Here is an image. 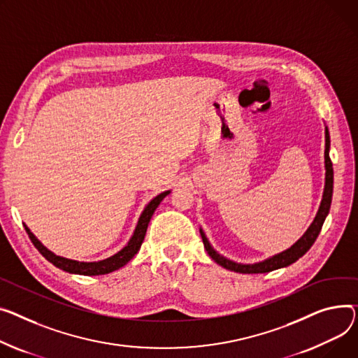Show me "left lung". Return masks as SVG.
<instances>
[{"label":"left lung","mask_w":358,"mask_h":358,"mask_svg":"<svg viewBox=\"0 0 358 358\" xmlns=\"http://www.w3.org/2000/svg\"><path fill=\"white\" fill-rule=\"evenodd\" d=\"M324 165H325V184H324V193H322V200L320 204V208L317 211V216L314 219V222L311 223L306 229V231L302 234V237L287 250H283L280 253H276L265 260L256 262V264H239V262H234L227 259L226 256L220 255L216 249L211 246V243L208 242L207 236L204 233V230L200 227V234L201 239L204 243V248L208 253V256L216 262L217 265L223 266L224 269L237 272V273H266V272H272L280 268H287L289 265H292L294 262H296L299 257H302L309 248L314 245V242L317 241V237L321 231V227L324 224L325 217L328 216V211L331 207V200H332V184H334V171H332V164L329 159V132L328 128L325 127V152H324Z\"/></svg>","instance_id":"1"}]
</instances>
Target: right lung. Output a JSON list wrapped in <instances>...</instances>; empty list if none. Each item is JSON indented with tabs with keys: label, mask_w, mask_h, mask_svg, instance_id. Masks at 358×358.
<instances>
[{
	"label": "right lung",
	"mask_w": 358,
	"mask_h": 358,
	"mask_svg": "<svg viewBox=\"0 0 358 358\" xmlns=\"http://www.w3.org/2000/svg\"><path fill=\"white\" fill-rule=\"evenodd\" d=\"M171 193V189H166V192L159 193L158 196H155L147 206L145 208L142 210L141 216L138 219V223L135 226V230L131 236V239L128 241V243L119 250L115 255L102 259V260H96V262H80V260H73V259H67L63 256H59L56 253H53L52 250L47 249L37 237L31 233V230L27 227V224H24V229H26L30 241L33 242V245L36 246V249L53 264L56 268L69 272V273H75V275H85V276H96V275H106L110 272H115L117 269H121L122 266H125L128 262L138 253L142 242H144V237L150 224V220L152 217L154 211L157 210V207L159 206V203Z\"/></svg>",
	"instance_id": "obj_1"
}]
</instances>
